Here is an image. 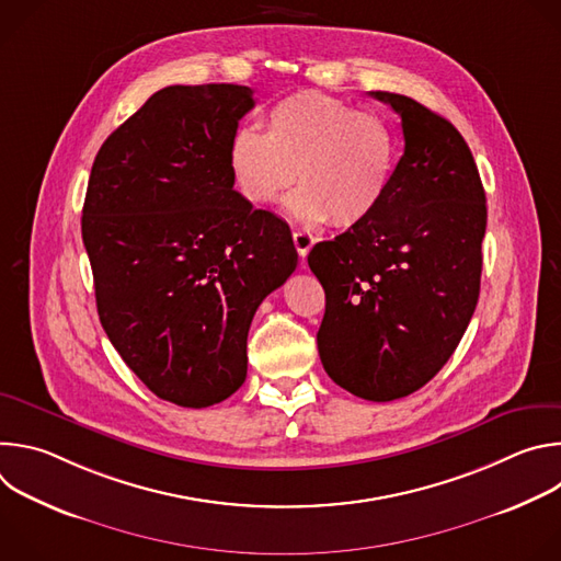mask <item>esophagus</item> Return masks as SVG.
<instances>
[{
    "label": "esophagus",
    "mask_w": 561,
    "mask_h": 561,
    "mask_svg": "<svg viewBox=\"0 0 561 561\" xmlns=\"http://www.w3.org/2000/svg\"><path fill=\"white\" fill-rule=\"evenodd\" d=\"M293 244H295L299 257L304 260V257L310 253L312 244H314V237H312L310 232H306V230H295V232H293Z\"/></svg>",
    "instance_id": "esophagus-1"
}]
</instances>
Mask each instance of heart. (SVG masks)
Instances as JSON below:
<instances>
[{
  "label": "heart",
  "mask_w": 561,
  "mask_h": 561,
  "mask_svg": "<svg viewBox=\"0 0 561 561\" xmlns=\"http://www.w3.org/2000/svg\"><path fill=\"white\" fill-rule=\"evenodd\" d=\"M264 126L237 128L226 150L232 184L247 202L277 204L299 175L304 186L288 199L293 213L353 228L388 199L399 141L377 115L304 91L271 106Z\"/></svg>",
  "instance_id": "heart-1"
}]
</instances>
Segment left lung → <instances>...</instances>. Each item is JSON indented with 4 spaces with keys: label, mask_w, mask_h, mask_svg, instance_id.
<instances>
[{
    "label": "left lung",
    "mask_w": 561,
    "mask_h": 561,
    "mask_svg": "<svg viewBox=\"0 0 561 561\" xmlns=\"http://www.w3.org/2000/svg\"><path fill=\"white\" fill-rule=\"evenodd\" d=\"M402 117L404 154L383 206L308 266L324 286L317 348L329 377L368 402L431 381L468 329L482 279L486 193L459 130L420 102L373 91Z\"/></svg>",
    "instance_id": "1"
}]
</instances>
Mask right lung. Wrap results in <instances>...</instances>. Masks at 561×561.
I'll return each instance as SVG.
<instances>
[{"label":"right lung","mask_w":561,"mask_h":561,"mask_svg":"<svg viewBox=\"0 0 561 561\" xmlns=\"http://www.w3.org/2000/svg\"><path fill=\"white\" fill-rule=\"evenodd\" d=\"M253 106L237 84L157 91L102 144L89 180L100 322L148 390L184 409L244 383L253 314L297 266L288 224L232 188L228 141Z\"/></svg>","instance_id":"right-lung-1"}]
</instances>
